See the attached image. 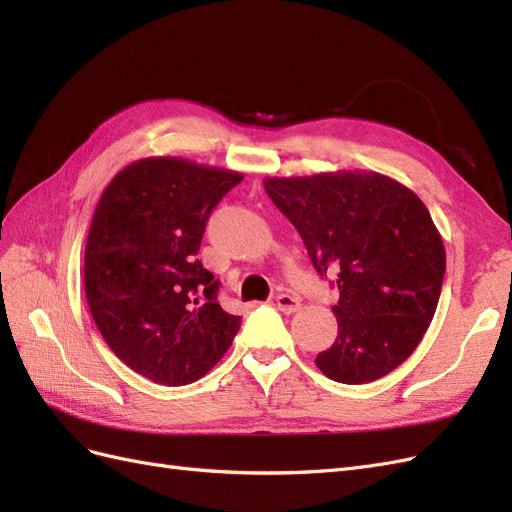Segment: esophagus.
<instances>
[{"mask_svg": "<svg viewBox=\"0 0 512 512\" xmlns=\"http://www.w3.org/2000/svg\"><path fill=\"white\" fill-rule=\"evenodd\" d=\"M275 305H277V309H280V312H284V314H294V312H297V309L301 307L299 299L292 297V294H277V297H275Z\"/></svg>", "mask_w": 512, "mask_h": 512, "instance_id": "34e87169", "label": "esophagus"}]
</instances>
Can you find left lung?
Masks as SVG:
<instances>
[{"label":"left lung","mask_w":512,"mask_h":512,"mask_svg":"<svg viewBox=\"0 0 512 512\" xmlns=\"http://www.w3.org/2000/svg\"><path fill=\"white\" fill-rule=\"evenodd\" d=\"M265 190L316 271L339 269L337 339L318 369L342 384L391 374L421 344L444 280V243L423 200L374 170L267 177Z\"/></svg>","instance_id":"1"}]
</instances>
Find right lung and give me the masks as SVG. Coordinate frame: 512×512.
Masks as SVG:
<instances>
[{"instance_id":"obj_1","label":"right lung","mask_w":512,"mask_h":512,"mask_svg":"<svg viewBox=\"0 0 512 512\" xmlns=\"http://www.w3.org/2000/svg\"><path fill=\"white\" fill-rule=\"evenodd\" d=\"M241 179L164 156L121 168L102 192L85 245V297L104 342L136 374L192 384L235 339L241 316L224 312L196 254L213 207Z\"/></svg>"}]
</instances>
